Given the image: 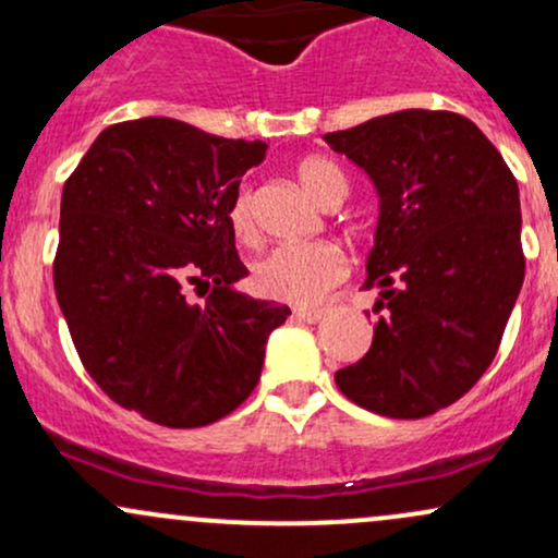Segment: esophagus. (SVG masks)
Instances as JSON below:
<instances>
[{
  "label": "esophagus",
  "instance_id": "34e87169",
  "mask_svg": "<svg viewBox=\"0 0 558 558\" xmlns=\"http://www.w3.org/2000/svg\"><path fill=\"white\" fill-rule=\"evenodd\" d=\"M293 317L301 319V323L315 325L325 317V310H323V306H296V310H293Z\"/></svg>",
  "mask_w": 558,
  "mask_h": 558
}]
</instances>
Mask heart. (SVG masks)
<instances>
[{
  "mask_svg": "<svg viewBox=\"0 0 558 558\" xmlns=\"http://www.w3.org/2000/svg\"><path fill=\"white\" fill-rule=\"evenodd\" d=\"M301 189L323 207L332 196H345V178L336 165L323 157H310L296 168ZM228 220L239 239H254L252 194L241 189L230 202ZM345 275V257L336 243L310 241L286 243L265 254L252 270V288L259 296L286 304H315Z\"/></svg>",
  "mask_w": 558,
  "mask_h": 558,
  "instance_id": "obj_1",
  "label": "heart"
}]
</instances>
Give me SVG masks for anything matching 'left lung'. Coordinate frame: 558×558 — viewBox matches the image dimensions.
<instances>
[{"label": "left lung", "instance_id": "8db88e82", "mask_svg": "<svg viewBox=\"0 0 558 558\" xmlns=\"http://www.w3.org/2000/svg\"><path fill=\"white\" fill-rule=\"evenodd\" d=\"M323 138L375 185L362 288L388 312L336 386L383 417H427L462 399L501 343L524 280L520 189L457 112L401 110Z\"/></svg>", "mask_w": 558, "mask_h": 558}]
</instances>
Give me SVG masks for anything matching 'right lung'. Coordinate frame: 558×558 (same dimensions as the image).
Listing matches in <instances>:
<instances>
[{"label":"right lung","mask_w":558,"mask_h":558,"mask_svg":"<svg viewBox=\"0 0 558 558\" xmlns=\"http://www.w3.org/2000/svg\"><path fill=\"white\" fill-rule=\"evenodd\" d=\"M262 141L172 118L105 128L68 178L54 293L83 367L114 403L165 427H202L257 386L288 306L235 291L246 267L228 209ZM214 293L189 305L184 286Z\"/></svg>","instance_id":"right-lung-1"}]
</instances>
